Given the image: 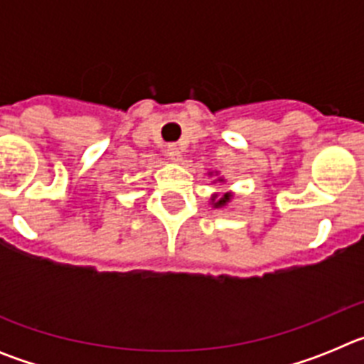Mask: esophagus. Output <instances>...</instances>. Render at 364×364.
Instances as JSON below:
<instances>
[{
  "label": "esophagus",
  "mask_w": 364,
  "mask_h": 364,
  "mask_svg": "<svg viewBox=\"0 0 364 364\" xmlns=\"http://www.w3.org/2000/svg\"><path fill=\"white\" fill-rule=\"evenodd\" d=\"M167 156H169L171 160H175V162H178V160H180V149H178V146H176V144H169V146H167Z\"/></svg>",
  "instance_id": "34e87169"
}]
</instances>
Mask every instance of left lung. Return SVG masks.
Listing matches in <instances>:
<instances>
[{
  "label": "left lung",
  "mask_w": 364,
  "mask_h": 364,
  "mask_svg": "<svg viewBox=\"0 0 364 364\" xmlns=\"http://www.w3.org/2000/svg\"><path fill=\"white\" fill-rule=\"evenodd\" d=\"M230 200H231V195H230V193H226V195H224L222 198H218V200H215V198H213V205H215V208H222V205H226Z\"/></svg>",
  "instance_id": "left-lung-1"
}]
</instances>
